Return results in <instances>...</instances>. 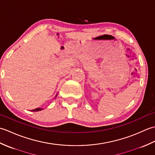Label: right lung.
<instances>
[{"instance_id": "1", "label": "right lung", "mask_w": 155, "mask_h": 155, "mask_svg": "<svg viewBox=\"0 0 155 155\" xmlns=\"http://www.w3.org/2000/svg\"><path fill=\"white\" fill-rule=\"evenodd\" d=\"M57 94L56 95L55 97H57ZM42 110V108H35V109H34V110H32V111L37 112V111H40V110Z\"/></svg>"}]
</instances>
